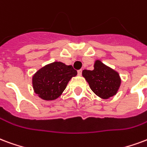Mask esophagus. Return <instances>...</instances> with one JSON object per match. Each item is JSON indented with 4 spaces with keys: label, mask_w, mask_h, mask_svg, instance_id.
Here are the masks:
<instances>
[{
    "label": "esophagus",
    "mask_w": 147,
    "mask_h": 147,
    "mask_svg": "<svg viewBox=\"0 0 147 147\" xmlns=\"http://www.w3.org/2000/svg\"><path fill=\"white\" fill-rule=\"evenodd\" d=\"M82 69H80V70H78V75H79V76H81V75H82Z\"/></svg>",
    "instance_id": "34e87169"
}]
</instances>
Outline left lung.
Instances as JSON below:
<instances>
[{"label": "left lung", "instance_id": "left-lung-1", "mask_svg": "<svg viewBox=\"0 0 147 147\" xmlns=\"http://www.w3.org/2000/svg\"><path fill=\"white\" fill-rule=\"evenodd\" d=\"M82 76L90 85V89L100 98L108 99L115 96L121 85L119 74L96 60L93 70H83Z\"/></svg>", "mask_w": 147, "mask_h": 147}]
</instances>
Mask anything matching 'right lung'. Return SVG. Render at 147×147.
Instances as JSON below:
<instances>
[{
  "instance_id": "add662e5",
  "label": "right lung",
  "mask_w": 147,
  "mask_h": 147,
  "mask_svg": "<svg viewBox=\"0 0 147 147\" xmlns=\"http://www.w3.org/2000/svg\"><path fill=\"white\" fill-rule=\"evenodd\" d=\"M77 75L71 65L55 61L38 70L32 76L34 92L45 100L59 97L72 77Z\"/></svg>"
}]
</instances>
